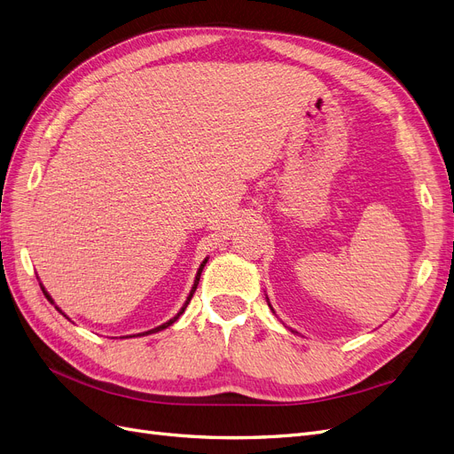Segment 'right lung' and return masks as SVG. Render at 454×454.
<instances>
[{"label": "right lung", "instance_id": "right-lung-1", "mask_svg": "<svg viewBox=\"0 0 454 454\" xmlns=\"http://www.w3.org/2000/svg\"><path fill=\"white\" fill-rule=\"evenodd\" d=\"M206 262H207V260H204V262H201V265H200V270H198V275H196V280H194V286H192V290H191V295L187 297V301H184V305H183V309H181V310L177 312V316H174L170 322H166V324H162V325H159V327H155V329H151V331H145V334H149V333H157V331H162V329H166L168 325H172V324H174V322L177 320V317H179V316H181V314L184 312V309H187V305L191 303V299H192V294L196 292V286H198V280H200V275H201V270H204V265H206ZM43 292H44V288H43ZM44 295H46V297L50 299V295H48L46 292H44Z\"/></svg>", "mask_w": 454, "mask_h": 454}]
</instances>
